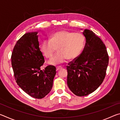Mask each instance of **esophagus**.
Here are the masks:
<instances>
[{
	"label": "esophagus",
	"instance_id": "obj_1",
	"mask_svg": "<svg viewBox=\"0 0 120 120\" xmlns=\"http://www.w3.org/2000/svg\"><path fill=\"white\" fill-rule=\"evenodd\" d=\"M62 69V67H56V70H57V71L59 70L60 69Z\"/></svg>",
	"mask_w": 120,
	"mask_h": 120
}]
</instances>
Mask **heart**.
<instances>
[{"label": "heart", "mask_w": 120, "mask_h": 120, "mask_svg": "<svg viewBox=\"0 0 120 120\" xmlns=\"http://www.w3.org/2000/svg\"><path fill=\"white\" fill-rule=\"evenodd\" d=\"M84 38L78 32L61 31L52 34L50 40H44L42 51L46 58H51L58 50L57 54L49 61L48 64L56 65L64 64L67 59L73 60L79 54L84 47Z\"/></svg>", "instance_id": "b5f03b06"}]
</instances>
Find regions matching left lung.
I'll list each match as a JSON object with an SVG mask.
<instances>
[{
    "label": "left lung",
    "mask_w": 120,
    "mask_h": 120,
    "mask_svg": "<svg viewBox=\"0 0 120 120\" xmlns=\"http://www.w3.org/2000/svg\"><path fill=\"white\" fill-rule=\"evenodd\" d=\"M82 34L86 38L84 50L67 68L68 86L78 96H87L98 88L109 64L106 46L101 38L89 30L85 29Z\"/></svg>",
    "instance_id": "8db88e82"
}]
</instances>
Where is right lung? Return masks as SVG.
<instances>
[{
	"label": "right lung",
	"mask_w": 120,
	"mask_h": 120,
	"mask_svg": "<svg viewBox=\"0 0 120 120\" xmlns=\"http://www.w3.org/2000/svg\"><path fill=\"white\" fill-rule=\"evenodd\" d=\"M38 32H28L17 41L11 60L17 85L30 96L41 99L51 91L56 71L53 66L41 69L44 59L39 47Z\"/></svg>",
	"instance_id": "right-lung-1"
}]
</instances>
